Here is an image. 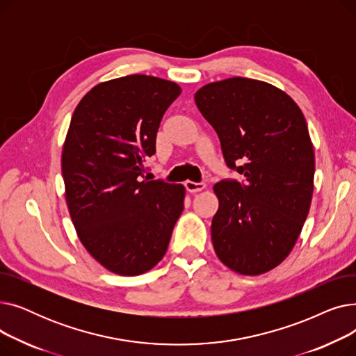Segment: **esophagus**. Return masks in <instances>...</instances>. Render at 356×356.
I'll return each mask as SVG.
<instances>
[{
    "label": "esophagus",
    "mask_w": 356,
    "mask_h": 356,
    "mask_svg": "<svg viewBox=\"0 0 356 356\" xmlns=\"http://www.w3.org/2000/svg\"><path fill=\"white\" fill-rule=\"evenodd\" d=\"M184 186H186V189H188L189 192H192V193H195V192H200V191H203L204 188H207V183L204 181H192V180H188L184 183Z\"/></svg>",
    "instance_id": "34e87169"
}]
</instances>
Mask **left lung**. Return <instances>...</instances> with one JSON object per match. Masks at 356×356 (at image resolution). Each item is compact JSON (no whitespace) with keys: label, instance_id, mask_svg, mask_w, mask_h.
Here are the masks:
<instances>
[{"label":"left lung","instance_id":"left-lung-1","mask_svg":"<svg viewBox=\"0 0 356 356\" xmlns=\"http://www.w3.org/2000/svg\"><path fill=\"white\" fill-rule=\"evenodd\" d=\"M195 102L227 165L244 176L213 186L215 252L239 274L267 273L290 254L310 209L314 153L303 112L282 89L248 78L204 85Z\"/></svg>","mask_w":356,"mask_h":356}]
</instances>
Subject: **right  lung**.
I'll list each match as a JSON object with an SVG mask.
<instances>
[{
  "instance_id": "obj_1",
  "label": "right lung",
  "mask_w": 356,
  "mask_h": 356,
  "mask_svg": "<svg viewBox=\"0 0 356 356\" xmlns=\"http://www.w3.org/2000/svg\"><path fill=\"white\" fill-rule=\"evenodd\" d=\"M180 92L175 82L129 74L92 88L72 115L62 153L69 213L88 252L115 274L152 270L183 212V184L144 177Z\"/></svg>"
}]
</instances>
